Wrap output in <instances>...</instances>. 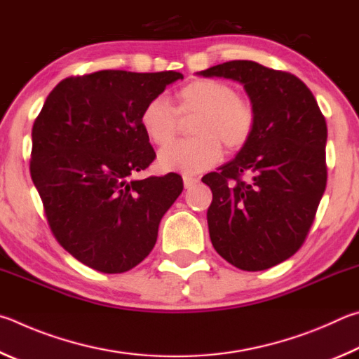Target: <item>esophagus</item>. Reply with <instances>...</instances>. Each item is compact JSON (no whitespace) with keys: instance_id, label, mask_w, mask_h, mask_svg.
Returning <instances> with one entry per match:
<instances>
[{"instance_id":"esophagus-1","label":"esophagus","mask_w":359,"mask_h":359,"mask_svg":"<svg viewBox=\"0 0 359 359\" xmlns=\"http://www.w3.org/2000/svg\"><path fill=\"white\" fill-rule=\"evenodd\" d=\"M183 183L186 189H191L192 186H196L198 183V178H194V176H183Z\"/></svg>"}]
</instances>
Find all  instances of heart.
Segmentation results:
<instances>
[{"label":"heart","mask_w":359,"mask_h":359,"mask_svg":"<svg viewBox=\"0 0 359 359\" xmlns=\"http://www.w3.org/2000/svg\"><path fill=\"white\" fill-rule=\"evenodd\" d=\"M178 113L197 115L192 126L196 138L170 143L159 151L157 162L165 172H205L222 157L221 143L229 151H238L254 134L252 104L236 96L235 88L222 80L198 79L187 83L176 94V110L167 97L149 99L140 113V126L151 142L165 144L178 129Z\"/></svg>","instance_id":"obj_1"}]
</instances>
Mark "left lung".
Listing matches in <instances>:
<instances>
[{"mask_svg": "<svg viewBox=\"0 0 359 359\" xmlns=\"http://www.w3.org/2000/svg\"><path fill=\"white\" fill-rule=\"evenodd\" d=\"M244 86L255 128L233 159L205 175L217 254L244 271L284 262L304 243L326 187L328 129L313 94L293 74L235 60L197 72ZM246 174L249 180L241 176Z\"/></svg>", "mask_w": 359, "mask_h": 359, "instance_id": "1", "label": "left lung"}]
</instances>
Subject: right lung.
<instances>
[{
  "mask_svg": "<svg viewBox=\"0 0 359 359\" xmlns=\"http://www.w3.org/2000/svg\"><path fill=\"white\" fill-rule=\"evenodd\" d=\"M183 74L99 71L60 81L33 126L29 172L58 243L83 265L129 271L153 250L183 192L176 173L137 180L156 153L140 126L149 99Z\"/></svg>",
  "mask_w": 359,
  "mask_h": 359,
  "instance_id": "1",
  "label": "right lung"
}]
</instances>
